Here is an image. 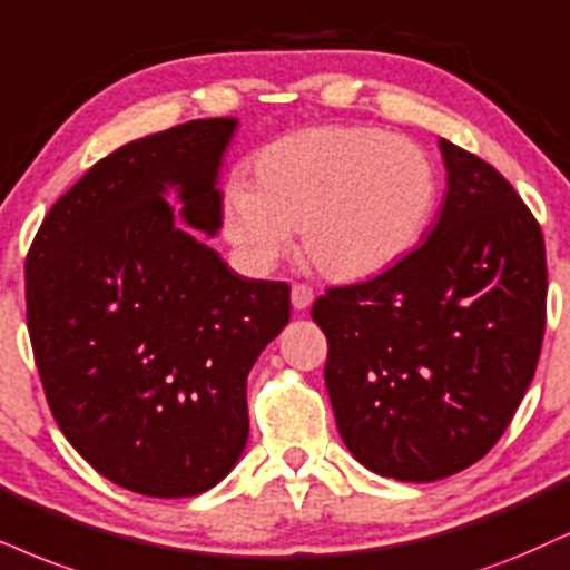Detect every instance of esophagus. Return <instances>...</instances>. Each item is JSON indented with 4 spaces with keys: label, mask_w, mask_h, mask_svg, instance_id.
Returning <instances> with one entry per match:
<instances>
[{
    "label": "esophagus",
    "mask_w": 570,
    "mask_h": 570,
    "mask_svg": "<svg viewBox=\"0 0 570 570\" xmlns=\"http://www.w3.org/2000/svg\"><path fill=\"white\" fill-rule=\"evenodd\" d=\"M313 299H315L313 286H307V284H294L292 286V305H294V309H307L309 305H313Z\"/></svg>",
    "instance_id": "esophagus-1"
}]
</instances>
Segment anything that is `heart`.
Listing matches in <instances>:
<instances>
[{
    "label": "heart",
    "instance_id": "heart-1",
    "mask_svg": "<svg viewBox=\"0 0 570 570\" xmlns=\"http://www.w3.org/2000/svg\"><path fill=\"white\" fill-rule=\"evenodd\" d=\"M252 186L220 194L223 236L255 268H271L299 228L302 255L323 276H376L426 234L439 173L421 144L373 126H318L265 144Z\"/></svg>",
    "mask_w": 570,
    "mask_h": 570
}]
</instances>
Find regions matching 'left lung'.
<instances>
[{
	"mask_svg": "<svg viewBox=\"0 0 570 570\" xmlns=\"http://www.w3.org/2000/svg\"><path fill=\"white\" fill-rule=\"evenodd\" d=\"M439 147L450 189L429 239L313 305L338 434L365 468L400 481L446 479L500 442L547 321L537 218L487 160Z\"/></svg>",
	"mask_w": 570,
	"mask_h": 570,
	"instance_id": "obj_1",
	"label": "left lung"
}]
</instances>
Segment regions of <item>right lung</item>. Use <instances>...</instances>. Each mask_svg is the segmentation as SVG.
<instances>
[{
	"label": "right lung",
	"mask_w": 570,
	"mask_h": 570,
	"mask_svg": "<svg viewBox=\"0 0 570 570\" xmlns=\"http://www.w3.org/2000/svg\"><path fill=\"white\" fill-rule=\"evenodd\" d=\"M234 118L189 120L107 155L41 220L26 321L57 426L112 484L191 497L249 434L247 376L289 323V284L252 281L194 239L220 226L215 170Z\"/></svg>",
	"instance_id": "add662e5"
}]
</instances>
